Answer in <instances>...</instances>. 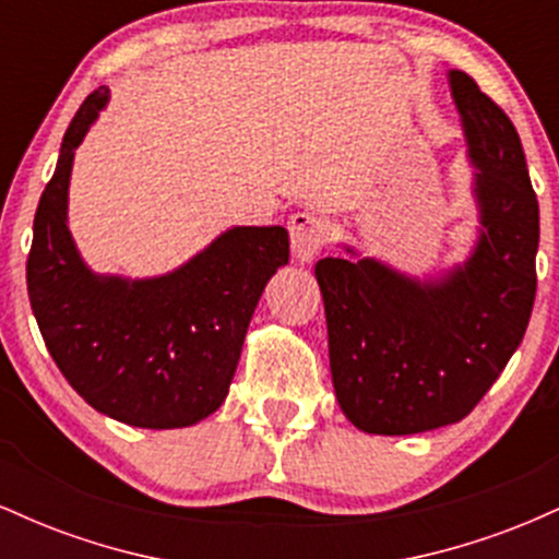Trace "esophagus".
Returning a JSON list of instances; mask_svg holds the SVG:
<instances>
[{
	"instance_id": "34e87169",
	"label": "esophagus",
	"mask_w": 559,
	"mask_h": 559,
	"mask_svg": "<svg viewBox=\"0 0 559 559\" xmlns=\"http://www.w3.org/2000/svg\"><path fill=\"white\" fill-rule=\"evenodd\" d=\"M331 239V223L318 213H297L292 217V249L299 262H310Z\"/></svg>"
}]
</instances>
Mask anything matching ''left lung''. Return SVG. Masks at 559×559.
<instances>
[{
  "label": "left lung",
  "mask_w": 559,
  "mask_h": 559,
  "mask_svg": "<svg viewBox=\"0 0 559 559\" xmlns=\"http://www.w3.org/2000/svg\"><path fill=\"white\" fill-rule=\"evenodd\" d=\"M449 86L476 165L480 230L471 258L428 281L373 258L316 265L333 389L365 433L463 420L521 346L534 310L538 202L521 136L463 70L449 73Z\"/></svg>",
  "instance_id": "left-lung-1"
}]
</instances>
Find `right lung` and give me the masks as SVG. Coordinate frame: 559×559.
Instances as JSON below:
<instances>
[{
    "instance_id": "1",
    "label": "right lung",
    "mask_w": 559,
    "mask_h": 559,
    "mask_svg": "<svg viewBox=\"0 0 559 559\" xmlns=\"http://www.w3.org/2000/svg\"><path fill=\"white\" fill-rule=\"evenodd\" d=\"M110 99L99 86L70 120L34 217L28 299L49 355L96 413L183 428L226 400L265 284L288 262L281 226H236L178 271L128 281L88 271L68 230L73 157Z\"/></svg>"
}]
</instances>
